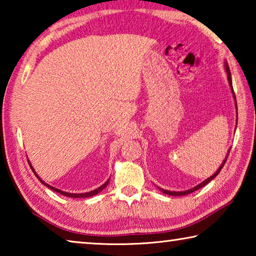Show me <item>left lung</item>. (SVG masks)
<instances>
[{"instance_id": "1", "label": "left lung", "mask_w": 256, "mask_h": 256, "mask_svg": "<svg viewBox=\"0 0 256 256\" xmlns=\"http://www.w3.org/2000/svg\"><path fill=\"white\" fill-rule=\"evenodd\" d=\"M224 66H226V71H227V78H228V82H229V86H230V89H232V94H234V98H235V105H236V108H237V102H236L235 92H234V89H232V74H230V70H229V66H228L227 62L224 63ZM229 152H230V149L228 150L227 157H226V159L224 160V162L222 164V166H220V167L218 168V170H216L214 175L210 176L209 178H206L204 182H202V183H200V184H198V185H196V188H190V190H183V192H174V190H164V188H159V190H162V193H164V194H168V196H186V194H190V193H192V192H194V190H198V188H203V186H204V185H206L208 183H209L210 180H214V177L219 174L220 170H222V168L224 167V162H226V160H227V158H228V154H229Z\"/></svg>"}]
</instances>
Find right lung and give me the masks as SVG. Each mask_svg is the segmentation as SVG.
<instances>
[{
    "label": "right lung",
    "instance_id": "add662e5",
    "mask_svg": "<svg viewBox=\"0 0 256 256\" xmlns=\"http://www.w3.org/2000/svg\"><path fill=\"white\" fill-rule=\"evenodd\" d=\"M29 164H30V162H29ZM30 167H32V164H30ZM32 172H34V174L37 176V178L40 180L42 182V183L44 184L45 186H47V188H50V190H55V192H58V193H60V194H62V196H70V198H89V196H96V194H98L99 192H102V190L104 188H105L106 186L108 185V183H110V180H108L107 182H105V183H104V184L100 186V188H98L94 190H90V192H86V193H78V194H76V193H68V192H63V190L55 188H53V186H50V185H48V184H46L45 182H42V180H40V177L36 174V172H34V170L32 167Z\"/></svg>",
    "mask_w": 256,
    "mask_h": 256
}]
</instances>
